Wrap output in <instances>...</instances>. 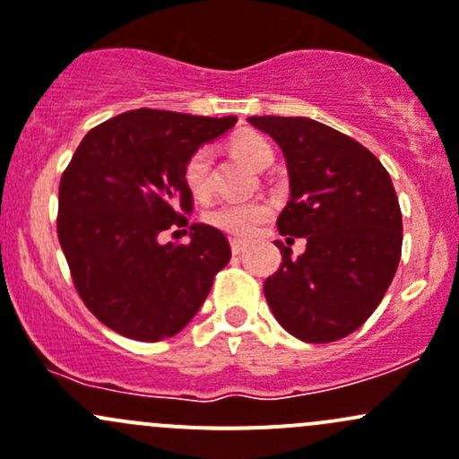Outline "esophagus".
<instances>
[{"label": "esophagus", "mask_w": 459, "mask_h": 459, "mask_svg": "<svg viewBox=\"0 0 459 459\" xmlns=\"http://www.w3.org/2000/svg\"><path fill=\"white\" fill-rule=\"evenodd\" d=\"M244 248H247V244L242 239H230V251H233V255H242Z\"/></svg>", "instance_id": "obj_1"}]
</instances>
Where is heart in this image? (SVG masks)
I'll return each mask as SVG.
<instances>
[{
    "label": "heart",
    "mask_w": 459,
    "mask_h": 459,
    "mask_svg": "<svg viewBox=\"0 0 459 459\" xmlns=\"http://www.w3.org/2000/svg\"><path fill=\"white\" fill-rule=\"evenodd\" d=\"M235 155L247 161L253 169L264 170L273 164V148L264 137L239 135L230 142ZM184 184L188 193L197 202H204L212 193V152L211 148H197L184 164ZM273 206L266 200H247V202H221L208 208L204 220L215 229L224 230L233 238H248L264 221L271 217Z\"/></svg>",
    "instance_id": "1"
}]
</instances>
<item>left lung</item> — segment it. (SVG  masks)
<instances>
[{
    "mask_svg": "<svg viewBox=\"0 0 459 459\" xmlns=\"http://www.w3.org/2000/svg\"><path fill=\"white\" fill-rule=\"evenodd\" d=\"M281 148L290 200L277 230L307 239L299 257L275 242L281 266L264 281L277 322L326 344L358 331L382 302L402 255V211L386 169L353 137L308 117H248Z\"/></svg>",
    "mask_w": 459,
    "mask_h": 459,
    "instance_id": "1",
    "label": "left lung"
}]
</instances>
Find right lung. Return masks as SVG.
<instances>
[{
  "label": "right lung",
  "instance_id": "right-lung-1",
  "mask_svg": "<svg viewBox=\"0 0 459 459\" xmlns=\"http://www.w3.org/2000/svg\"><path fill=\"white\" fill-rule=\"evenodd\" d=\"M235 122L233 115L128 110L88 131L64 170L59 244L86 308L119 335L173 337L229 264V239L212 226L191 224L188 244H161L160 233L188 226L184 164Z\"/></svg>",
  "mask_w": 459,
  "mask_h": 459
}]
</instances>
